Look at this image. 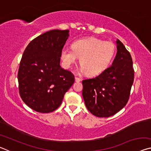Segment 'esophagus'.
Segmentation results:
<instances>
[{"label":"esophagus","mask_w":151,"mask_h":151,"mask_svg":"<svg viewBox=\"0 0 151 151\" xmlns=\"http://www.w3.org/2000/svg\"><path fill=\"white\" fill-rule=\"evenodd\" d=\"M75 81L76 82H80V81H81V78H79V77H77V76H76V77H75Z\"/></svg>","instance_id":"esophagus-1"}]
</instances>
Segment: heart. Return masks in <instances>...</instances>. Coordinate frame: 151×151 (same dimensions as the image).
Here are the masks:
<instances>
[{
	"label": "heart",
	"instance_id": "obj_1",
	"mask_svg": "<svg viewBox=\"0 0 151 151\" xmlns=\"http://www.w3.org/2000/svg\"><path fill=\"white\" fill-rule=\"evenodd\" d=\"M115 52V45L112 42L91 37L75 40L72 48H63L60 57L66 68H72L80 58L81 72L96 76L109 67Z\"/></svg>",
	"mask_w": 151,
	"mask_h": 151
}]
</instances>
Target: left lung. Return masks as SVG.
Here are the masks:
<instances>
[{
	"instance_id": "obj_1",
	"label": "left lung",
	"mask_w": 151,
	"mask_h": 151,
	"mask_svg": "<svg viewBox=\"0 0 151 151\" xmlns=\"http://www.w3.org/2000/svg\"><path fill=\"white\" fill-rule=\"evenodd\" d=\"M117 52L112 66L96 77L82 81L86 108L93 115L109 117L123 108L129 101L134 81L130 52L119 39Z\"/></svg>"
}]
</instances>
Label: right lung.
Wrapping results in <instances>:
<instances>
[{
    "mask_svg": "<svg viewBox=\"0 0 151 151\" xmlns=\"http://www.w3.org/2000/svg\"><path fill=\"white\" fill-rule=\"evenodd\" d=\"M68 30H52L30 42L20 60L18 81L20 96L34 111L48 113L62 103L75 76L60 65L61 50Z\"/></svg>",
    "mask_w": 151,
    "mask_h": 151,
    "instance_id": "add662e5",
    "label": "right lung"
}]
</instances>
